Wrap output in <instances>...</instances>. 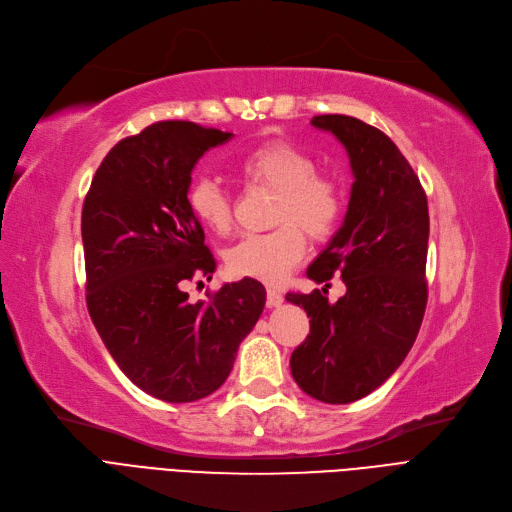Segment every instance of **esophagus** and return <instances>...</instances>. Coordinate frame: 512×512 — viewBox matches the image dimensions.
<instances>
[{
  "mask_svg": "<svg viewBox=\"0 0 512 512\" xmlns=\"http://www.w3.org/2000/svg\"><path fill=\"white\" fill-rule=\"evenodd\" d=\"M265 301H268V307H278L282 305L284 297L280 291H276V288H268V297H265Z\"/></svg>",
  "mask_w": 512,
  "mask_h": 512,
  "instance_id": "1",
  "label": "esophagus"
}]
</instances>
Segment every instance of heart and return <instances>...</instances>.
Returning <instances> with one entry per match:
<instances>
[{
    "mask_svg": "<svg viewBox=\"0 0 512 512\" xmlns=\"http://www.w3.org/2000/svg\"><path fill=\"white\" fill-rule=\"evenodd\" d=\"M247 184L276 192L272 232L240 238L226 253L228 270L238 278L280 284L307 251V238L324 240L343 215V190L335 177L318 171L316 159L291 142H270L238 163ZM194 219L215 234L232 228V201L213 177H198L188 190Z\"/></svg>",
    "mask_w": 512,
    "mask_h": 512,
    "instance_id": "heart-1",
    "label": "heart"
}]
</instances>
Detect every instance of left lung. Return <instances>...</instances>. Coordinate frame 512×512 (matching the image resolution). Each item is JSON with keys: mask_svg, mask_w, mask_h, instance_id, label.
Returning <instances> with one entry per match:
<instances>
[{"mask_svg": "<svg viewBox=\"0 0 512 512\" xmlns=\"http://www.w3.org/2000/svg\"><path fill=\"white\" fill-rule=\"evenodd\" d=\"M347 150L353 186L343 226L307 268L324 288L288 293L307 311L309 335L291 355L295 383L324 404H349L381 387L412 349L427 307L429 207L418 175L381 129L320 115ZM341 273L348 293L325 297Z\"/></svg>", "mask_w": 512, "mask_h": 512, "instance_id": "8db88e82", "label": "left lung"}]
</instances>
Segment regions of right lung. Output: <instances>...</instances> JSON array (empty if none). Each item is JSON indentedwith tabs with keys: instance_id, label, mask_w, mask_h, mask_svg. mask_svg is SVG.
<instances>
[{
	"instance_id": "1",
	"label": "right lung",
	"mask_w": 512,
	"mask_h": 512,
	"mask_svg": "<svg viewBox=\"0 0 512 512\" xmlns=\"http://www.w3.org/2000/svg\"><path fill=\"white\" fill-rule=\"evenodd\" d=\"M232 133L161 121L113 146L81 213L87 309L127 379L171 404L217 391L257 324L265 288L253 278L192 303L186 282L215 272L188 207L192 169Z\"/></svg>"
}]
</instances>
